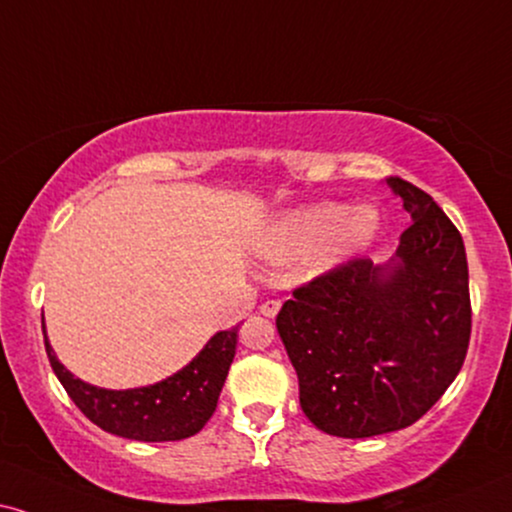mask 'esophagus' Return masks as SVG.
<instances>
[{
	"label": "esophagus",
	"mask_w": 512,
	"mask_h": 512,
	"mask_svg": "<svg viewBox=\"0 0 512 512\" xmlns=\"http://www.w3.org/2000/svg\"><path fill=\"white\" fill-rule=\"evenodd\" d=\"M278 309H281V300H267V302H262L260 312L264 316H269V319H274V316L278 314Z\"/></svg>",
	"instance_id": "34e87169"
}]
</instances>
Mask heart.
I'll return each instance as SVG.
<instances>
[{"label": "heart", "instance_id": "heart-1", "mask_svg": "<svg viewBox=\"0 0 512 512\" xmlns=\"http://www.w3.org/2000/svg\"><path fill=\"white\" fill-rule=\"evenodd\" d=\"M378 210L371 205L347 210L340 203H314L290 210L269 226L264 248L274 257L309 253L314 269H331L357 255L378 234Z\"/></svg>", "mask_w": 512, "mask_h": 512}]
</instances>
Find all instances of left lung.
Instances as JSON below:
<instances>
[{
  "label": "left lung",
  "mask_w": 512,
  "mask_h": 512,
  "mask_svg": "<svg viewBox=\"0 0 512 512\" xmlns=\"http://www.w3.org/2000/svg\"><path fill=\"white\" fill-rule=\"evenodd\" d=\"M411 226L383 267L357 257L293 290L276 328L316 428L361 439L409 428L454 383L470 342L458 229L418 186L390 177Z\"/></svg>",
  "instance_id": "left-lung-1"
}]
</instances>
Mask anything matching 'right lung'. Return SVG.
I'll use <instances>...</instances> for the list:
<instances>
[{
  "mask_svg": "<svg viewBox=\"0 0 512 512\" xmlns=\"http://www.w3.org/2000/svg\"><path fill=\"white\" fill-rule=\"evenodd\" d=\"M236 342L238 326L212 335L191 364L160 383L134 390H103L75 378L56 359L44 331L49 364L77 409L101 430L137 442H177L203 430L217 409Z\"/></svg>",
  "mask_w": 512,
  "mask_h": 512,
  "instance_id": "right-lung-1",
  "label": "right lung"
}]
</instances>
